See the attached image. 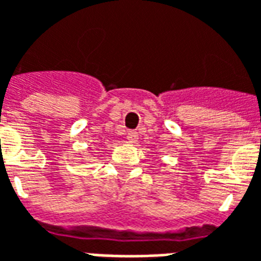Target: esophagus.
I'll return each instance as SVG.
<instances>
[{"label": "esophagus", "instance_id": "34e87169", "mask_svg": "<svg viewBox=\"0 0 261 261\" xmlns=\"http://www.w3.org/2000/svg\"><path fill=\"white\" fill-rule=\"evenodd\" d=\"M127 140H128V142H136L138 140V133L134 130H130L127 133Z\"/></svg>", "mask_w": 261, "mask_h": 261}]
</instances>
